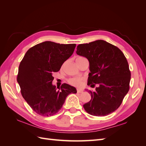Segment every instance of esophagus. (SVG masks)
I'll return each mask as SVG.
<instances>
[{
  "instance_id": "1",
  "label": "esophagus",
  "mask_w": 146,
  "mask_h": 146,
  "mask_svg": "<svg viewBox=\"0 0 146 146\" xmlns=\"http://www.w3.org/2000/svg\"><path fill=\"white\" fill-rule=\"evenodd\" d=\"M83 92V90H81V89H77V92L79 93V94H80V93H82Z\"/></svg>"
}]
</instances>
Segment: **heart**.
<instances>
[{
  "mask_svg": "<svg viewBox=\"0 0 146 146\" xmlns=\"http://www.w3.org/2000/svg\"><path fill=\"white\" fill-rule=\"evenodd\" d=\"M68 82H69L70 84H71V85L75 86H80L83 84V79L82 78H72L68 80Z\"/></svg>",
  "mask_w": 146,
  "mask_h": 146,
  "instance_id": "b5f03b06",
  "label": "heart"
}]
</instances>
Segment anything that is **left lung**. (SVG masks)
<instances>
[{
	"label": "left lung",
	"mask_w": 146,
	"mask_h": 146,
	"mask_svg": "<svg viewBox=\"0 0 146 146\" xmlns=\"http://www.w3.org/2000/svg\"><path fill=\"white\" fill-rule=\"evenodd\" d=\"M76 54L88 59L90 70L87 85L91 100L83 105L85 111L94 116H105L116 110L129 90L131 71L127 60L115 46L104 40L81 44Z\"/></svg>",
	"instance_id": "1"
}]
</instances>
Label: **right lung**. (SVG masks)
<instances>
[{"label":"right lung","mask_w":146,"mask_h":146,"mask_svg":"<svg viewBox=\"0 0 146 146\" xmlns=\"http://www.w3.org/2000/svg\"><path fill=\"white\" fill-rule=\"evenodd\" d=\"M75 47L76 44L45 41L31 48L21 61L17 81L22 96L36 113L53 115L63 107L68 95L77 92L66 83L62 84L58 90L52 84V73L60 70Z\"/></svg>","instance_id":"1"}]
</instances>
